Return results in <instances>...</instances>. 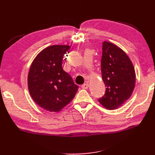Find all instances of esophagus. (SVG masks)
<instances>
[{"instance_id": "esophagus-1", "label": "esophagus", "mask_w": 155, "mask_h": 155, "mask_svg": "<svg viewBox=\"0 0 155 155\" xmlns=\"http://www.w3.org/2000/svg\"><path fill=\"white\" fill-rule=\"evenodd\" d=\"M88 87H89V85L87 83H84L82 85H81V87H82L83 89H87Z\"/></svg>"}]
</instances>
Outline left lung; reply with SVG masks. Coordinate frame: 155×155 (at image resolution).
Returning <instances> with one entry per match:
<instances>
[{
	"instance_id": "left-lung-1",
	"label": "left lung",
	"mask_w": 155,
	"mask_h": 155,
	"mask_svg": "<svg viewBox=\"0 0 155 155\" xmlns=\"http://www.w3.org/2000/svg\"><path fill=\"white\" fill-rule=\"evenodd\" d=\"M101 72L107 88L98 101L108 109H117L130 98L134 90L135 72L132 62L118 46L104 41Z\"/></svg>"
}]
</instances>
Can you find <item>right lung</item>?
<instances>
[{
  "mask_svg": "<svg viewBox=\"0 0 155 155\" xmlns=\"http://www.w3.org/2000/svg\"><path fill=\"white\" fill-rule=\"evenodd\" d=\"M70 46L53 45L44 49L33 60L28 75V91L33 101L51 112L60 111L70 103L78 86L62 68Z\"/></svg>",
  "mask_w": 155,
  "mask_h": 155,
  "instance_id": "1",
  "label": "right lung"
}]
</instances>
